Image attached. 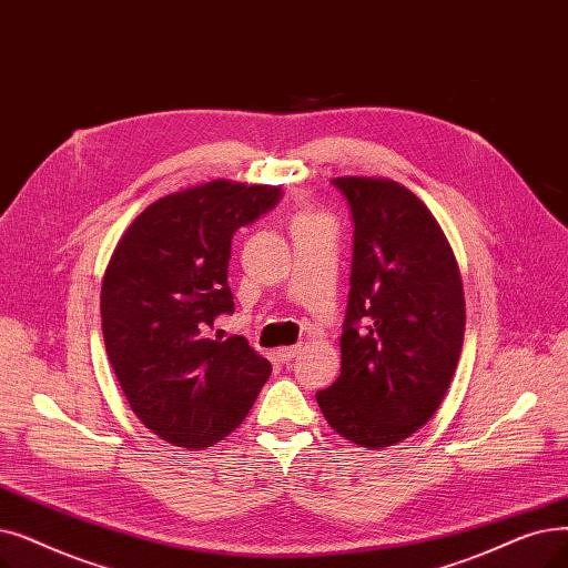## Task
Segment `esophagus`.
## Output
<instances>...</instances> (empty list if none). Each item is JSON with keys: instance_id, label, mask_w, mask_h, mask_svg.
Returning <instances> with one entry per match:
<instances>
[{"instance_id": "obj_1", "label": "esophagus", "mask_w": 568, "mask_h": 568, "mask_svg": "<svg viewBox=\"0 0 568 568\" xmlns=\"http://www.w3.org/2000/svg\"><path fill=\"white\" fill-rule=\"evenodd\" d=\"M300 351H302V345H290V348H278V351H276V357L287 364V362H292L294 357L300 355Z\"/></svg>"}]
</instances>
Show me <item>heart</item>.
Returning a JSON list of instances; mask_svg holds the SVG:
<instances>
[{"label":"heart","instance_id":"1","mask_svg":"<svg viewBox=\"0 0 568 568\" xmlns=\"http://www.w3.org/2000/svg\"><path fill=\"white\" fill-rule=\"evenodd\" d=\"M313 215H302V220H300V223H313Z\"/></svg>","mask_w":568,"mask_h":568}]
</instances>
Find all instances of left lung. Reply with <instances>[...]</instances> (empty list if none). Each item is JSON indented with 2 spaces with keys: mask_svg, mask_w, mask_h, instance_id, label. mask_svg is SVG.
Here are the masks:
<instances>
[{
  "mask_svg": "<svg viewBox=\"0 0 568 568\" xmlns=\"http://www.w3.org/2000/svg\"><path fill=\"white\" fill-rule=\"evenodd\" d=\"M355 243L341 376L315 394L332 429L368 450L394 446L440 406L464 343V287L432 211L389 179L332 181Z\"/></svg>",
  "mask_w": 568,
  "mask_h": 568,
  "instance_id": "obj_1",
  "label": "left lung"
}]
</instances>
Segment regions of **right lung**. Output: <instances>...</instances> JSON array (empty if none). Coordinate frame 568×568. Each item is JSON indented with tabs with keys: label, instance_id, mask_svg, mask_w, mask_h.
Masks as SVG:
<instances>
[{
	"label": "right lung",
	"instance_id": "obj_1",
	"mask_svg": "<svg viewBox=\"0 0 568 568\" xmlns=\"http://www.w3.org/2000/svg\"><path fill=\"white\" fill-rule=\"evenodd\" d=\"M281 187L211 181L153 202L120 236L102 283V332L139 420L202 450L248 415L271 364L243 336L209 338L234 311L232 236L274 209Z\"/></svg>",
	"mask_w": 568,
	"mask_h": 568
}]
</instances>
